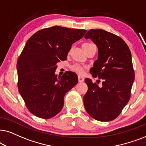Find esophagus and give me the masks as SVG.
I'll return each mask as SVG.
<instances>
[{
	"label": "esophagus",
	"mask_w": 146,
	"mask_h": 146,
	"mask_svg": "<svg viewBox=\"0 0 146 146\" xmlns=\"http://www.w3.org/2000/svg\"><path fill=\"white\" fill-rule=\"evenodd\" d=\"M78 81L79 82H83V81H84V78L81 75H78Z\"/></svg>",
	"instance_id": "obj_1"
}]
</instances>
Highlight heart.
Listing matches in <instances>:
<instances>
[{
	"label": "heart",
	"mask_w": 146,
	"mask_h": 146,
	"mask_svg": "<svg viewBox=\"0 0 146 146\" xmlns=\"http://www.w3.org/2000/svg\"><path fill=\"white\" fill-rule=\"evenodd\" d=\"M91 44H93L92 43H85L83 44L84 46H88V45H91ZM72 69L73 71L76 72V73H78L79 74H83L85 71V67H82V66L79 65H75L72 67Z\"/></svg>",
	"instance_id": "b5f03b06"
}]
</instances>
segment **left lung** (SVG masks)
I'll return each mask as SVG.
<instances>
[{
	"instance_id": "8db88e82",
	"label": "left lung",
	"mask_w": 146,
	"mask_h": 146,
	"mask_svg": "<svg viewBox=\"0 0 146 146\" xmlns=\"http://www.w3.org/2000/svg\"><path fill=\"white\" fill-rule=\"evenodd\" d=\"M84 37L91 38L98 46V59L90 73L102 79L101 87L85 79L88 86L83 97L85 110L98 121H111L119 116L131 97L135 78L131 51L121 37L102 29H91Z\"/></svg>"
}]
</instances>
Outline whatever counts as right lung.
<instances>
[{"label":"right lung","instance_id":"add662e5","mask_svg":"<svg viewBox=\"0 0 146 146\" xmlns=\"http://www.w3.org/2000/svg\"><path fill=\"white\" fill-rule=\"evenodd\" d=\"M86 30L59 26L41 29L29 38L17 64L18 89L27 109L42 119L61 111L65 93L78 82L77 75L66 71L55 74L57 63L67 59L73 43Z\"/></svg>","mask_w":146,"mask_h":146}]
</instances>
